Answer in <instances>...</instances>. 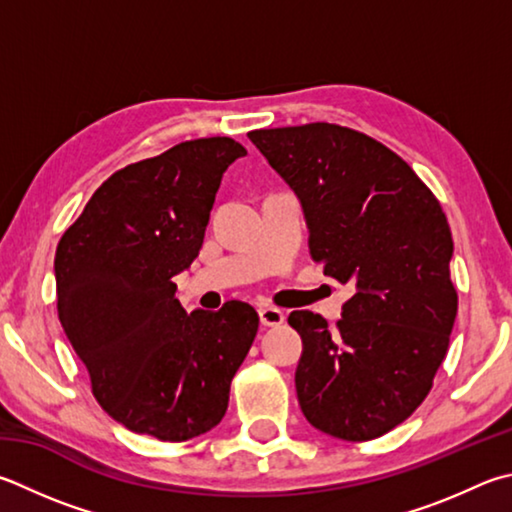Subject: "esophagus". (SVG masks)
Masks as SVG:
<instances>
[{
	"label": "esophagus",
	"mask_w": 512,
	"mask_h": 512,
	"mask_svg": "<svg viewBox=\"0 0 512 512\" xmlns=\"http://www.w3.org/2000/svg\"><path fill=\"white\" fill-rule=\"evenodd\" d=\"M259 322H262L264 327H280L284 322V311L277 309V306H262V309H259Z\"/></svg>",
	"instance_id": "esophagus-1"
}]
</instances>
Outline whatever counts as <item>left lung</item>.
Segmentation results:
<instances>
[{"instance_id":"left-lung-1","label":"left lung","mask_w":512,"mask_h":512,"mask_svg":"<svg viewBox=\"0 0 512 512\" xmlns=\"http://www.w3.org/2000/svg\"><path fill=\"white\" fill-rule=\"evenodd\" d=\"M250 141L300 201L324 275L353 284L338 331L311 311L295 389L315 430L369 441L423 403L457 318L452 232L441 203L401 156L353 129H255Z\"/></svg>"}]
</instances>
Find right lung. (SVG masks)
<instances>
[{
	"label": "right lung",
	"mask_w": 512,
	"mask_h": 512,
	"mask_svg": "<svg viewBox=\"0 0 512 512\" xmlns=\"http://www.w3.org/2000/svg\"><path fill=\"white\" fill-rule=\"evenodd\" d=\"M241 156L237 141L215 136L123 167L55 250L62 329L102 410L127 430L188 441L228 410L257 313L237 300L185 313L174 277L199 255L221 179Z\"/></svg>",
	"instance_id": "right-lung-1"
}]
</instances>
